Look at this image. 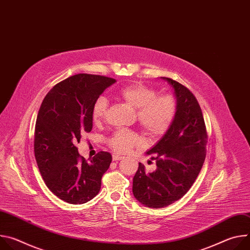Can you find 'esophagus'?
Listing matches in <instances>:
<instances>
[{"label":"esophagus","instance_id":"1","mask_svg":"<svg viewBox=\"0 0 250 250\" xmlns=\"http://www.w3.org/2000/svg\"><path fill=\"white\" fill-rule=\"evenodd\" d=\"M121 159H123V156H121V155H119V154H116V153L113 154V160H114V161H119V160H121Z\"/></svg>","mask_w":250,"mask_h":250}]
</instances>
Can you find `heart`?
I'll use <instances>...</instances> for the list:
<instances>
[{"label":"heart","instance_id":"obj_1","mask_svg":"<svg viewBox=\"0 0 250 250\" xmlns=\"http://www.w3.org/2000/svg\"><path fill=\"white\" fill-rule=\"evenodd\" d=\"M119 96L132 108L137 109L136 118L139 125L150 137L163 135L170 127L176 114V100L172 95L157 96L156 91L141 83L123 87ZM109 102L99 97L93 104L92 120L101 124L106 115ZM140 144L139 136L128 129H118L109 139L110 146L118 153H126Z\"/></svg>","mask_w":250,"mask_h":250}]
</instances>
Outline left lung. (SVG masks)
<instances>
[{"instance_id":"obj_1","label":"left lung","mask_w":250,"mask_h":250,"mask_svg":"<svg viewBox=\"0 0 250 250\" xmlns=\"http://www.w3.org/2000/svg\"><path fill=\"white\" fill-rule=\"evenodd\" d=\"M174 90L176 114L157 144L146 154L156 170L146 173L139 163L133 177L134 198L147 208H165L181 199L194 184L206 158L208 134L200 104L182 84L161 77Z\"/></svg>"}]
</instances>
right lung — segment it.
Listing matches in <instances>:
<instances>
[{
    "instance_id": "add662e5",
    "label": "right lung",
    "mask_w": 250,
    "mask_h": 250,
    "mask_svg": "<svg viewBox=\"0 0 250 250\" xmlns=\"http://www.w3.org/2000/svg\"><path fill=\"white\" fill-rule=\"evenodd\" d=\"M116 79L77 74L56 84L45 96L34 130V155L48 189L69 204L87 203L98 195L112 155L100 151L89 161L75 145L93 127L92 109Z\"/></svg>"
}]
</instances>
